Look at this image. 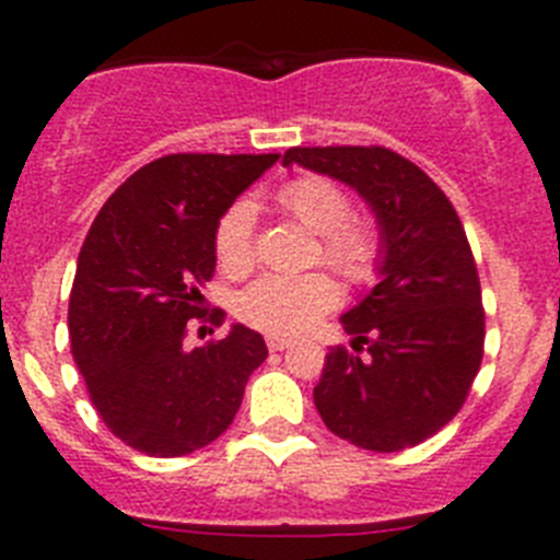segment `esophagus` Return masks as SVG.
I'll use <instances>...</instances> for the list:
<instances>
[{
  "label": "esophagus",
  "mask_w": 560,
  "mask_h": 560,
  "mask_svg": "<svg viewBox=\"0 0 560 560\" xmlns=\"http://www.w3.org/2000/svg\"><path fill=\"white\" fill-rule=\"evenodd\" d=\"M266 345H269V350H285L294 345V339H289V336H275L271 334L269 339H266Z\"/></svg>",
  "instance_id": "1"
}]
</instances>
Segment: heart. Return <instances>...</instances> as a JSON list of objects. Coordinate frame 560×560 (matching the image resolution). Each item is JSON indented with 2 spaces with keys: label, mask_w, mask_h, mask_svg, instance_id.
I'll return each instance as SVG.
<instances>
[{
  "label": "heart",
  "mask_w": 560,
  "mask_h": 560,
  "mask_svg": "<svg viewBox=\"0 0 560 560\" xmlns=\"http://www.w3.org/2000/svg\"><path fill=\"white\" fill-rule=\"evenodd\" d=\"M277 205L305 230L319 235L323 260L350 280H364L375 266V237L350 221V199L323 176H300L277 192ZM215 252L226 271L244 275L255 264V207L237 201L215 230ZM339 303V289L325 275L260 277L237 296V314L252 328L269 334H300Z\"/></svg>",
  "instance_id": "b5f03b06"
}]
</instances>
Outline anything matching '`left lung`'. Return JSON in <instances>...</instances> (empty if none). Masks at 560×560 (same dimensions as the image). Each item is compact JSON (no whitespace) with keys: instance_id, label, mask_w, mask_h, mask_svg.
I'll use <instances>...</instances> for the list:
<instances>
[{"instance_id":"left-lung-1","label":"left lung","mask_w":560,"mask_h":560,"mask_svg":"<svg viewBox=\"0 0 560 560\" xmlns=\"http://www.w3.org/2000/svg\"><path fill=\"white\" fill-rule=\"evenodd\" d=\"M283 165L348 185L378 226V283L339 319L350 348L369 353L328 350L316 409L336 438L368 452L418 446L459 412L482 361V291L457 212L389 148H289Z\"/></svg>"}]
</instances>
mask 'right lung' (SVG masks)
Returning a JSON list of instances; mask_svg holds the SVG:
<instances>
[{"instance_id":"1","label":"right lung","mask_w":560,"mask_h":560,"mask_svg":"<svg viewBox=\"0 0 560 560\" xmlns=\"http://www.w3.org/2000/svg\"><path fill=\"white\" fill-rule=\"evenodd\" d=\"M280 153H171L108 196L78 255L69 341L112 434L148 457H185L230 429L264 336L232 325L185 348L215 271V230Z\"/></svg>"}]
</instances>
